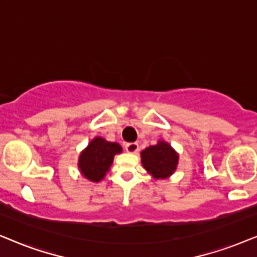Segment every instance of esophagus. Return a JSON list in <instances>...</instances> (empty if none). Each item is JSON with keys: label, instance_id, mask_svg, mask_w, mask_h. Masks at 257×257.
Returning <instances> with one entry per match:
<instances>
[{"label": "esophagus", "instance_id": "obj_1", "mask_svg": "<svg viewBox=\"0 0 257 257\" xmlns=\"http://www.w3.org/2000/svg\"><path fill=\"white\" fill-rule=\"evenodd\" d=\"M125 150H126V152H128V153H136V152H138L139 145L137 143H128V144H126Z\"/></svg>", "mask_w": 257, "mask_h": 257}]
</instances>
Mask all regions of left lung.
<instances>
[{
  "mask_svg": "<svg viewBox=\"0 0 257 257\" xmlns=\"http://www.w3.org/2000/svg\"><path fill=\"white\" fill-rule=\"evenodd\" d=\"M140 156L144 168L156 179H166L177 170L179 154L164 140H159L157 145L147 147Z\"/></svg>",
  "mask_w": 257,
  "mask_h": 257,
  "instance_id": "left-lung-1",
  "label": "left lung"
}]
</instances>
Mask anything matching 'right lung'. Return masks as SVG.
<instances>
[{
	"instance_id": "obj_1",
	"label": "right lung",
	"mask_w": 257,
	"mask_h": 257,
	"mask_svg": "<svg viewBox=\"0 0 257 257\" xmlns=\"http://www.w3.org/2000/svg\"><path fill=\"white\" fill-rule=\"evenodd\" d=\"M121 151L118 143H111L101 137H96L80 153L78 168L87 180L100 181L110 170L115 154L121 153Z\"/></svg>"
}]
</instances>
